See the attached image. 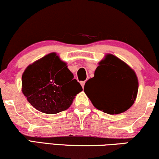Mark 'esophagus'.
Masks as SVG:
<instances>
[{
  "mask_svg": "<svg viewBox=\"0 0 159 159\" xmlns=\"http://www.w3.org/2000/svg\"><path fill=\"white\" fill-rule=\"evenodd\" d=\"M81 86H82V88H84V84H85V81H81Z\"/></svg>",
  "mask_w": 159,
  "mask_h": 159,
  "instance_id": "obj_1",
  "label": "esophagus"
}]
</instances>
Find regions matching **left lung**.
I'll return each instance as SVG.
<instances>
[{
	"mask_svg": "<svg viewBox=\"0 0 159 159\" xmlns=\"http://www.w3.org/2000/svg\"><path fill=\"white\" fill-rule=\"evenodd\" d=\"M93 84L96 90L86 88ZM138 79L129 66L111 54L102 60L94 76L86 82L84 92L98 109L106 114H117L128 110L135 101Z\"/></svg>",
	"mask_w": 159,
	"mask_h": 159,
	"instance_id": "1",
	"label": "left lung"
}]
</instances>
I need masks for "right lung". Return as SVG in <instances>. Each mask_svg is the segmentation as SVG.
Segmentation results:
<instances>
[{
  "label": "right lung",
  "mask_w": 159,
  "mask_h": 159,
  "mask_svg": "<svg viewBox=\"0 0 159 159\" xmlns=\"http://www.w3.org/2000/svg\"><path fill=\"white\" fill-rule=\"evenodd\" d=\"M22 86L23 93L32 106L51 114L67 109L76 94L83 90L66 63L55 53L26 68L22 76Z\"/></svg>",
  "instance_id": "right-lung-1"
}]
</instances>
